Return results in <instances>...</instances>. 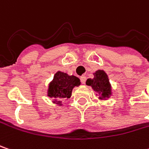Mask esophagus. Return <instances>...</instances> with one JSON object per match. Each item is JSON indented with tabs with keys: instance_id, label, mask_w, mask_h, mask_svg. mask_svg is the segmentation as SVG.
<instances>
[{
	"instance_id": "obj_1",
	"label": "esophagus",
	"mask_w": 149,
	"mask_h": 149,
	"mask_svg": "<svg viewBox=\"0 0 149 149\" xmlns=\"http://www.w3.org/2000/svg\"><path fill=\"white\" fill-rule=\"evenodd\" d=\"M86 77L85 75H82L81 77H80V81H81V83L82 84H85L86 83Z\"/></svg>"
}]
</instances>
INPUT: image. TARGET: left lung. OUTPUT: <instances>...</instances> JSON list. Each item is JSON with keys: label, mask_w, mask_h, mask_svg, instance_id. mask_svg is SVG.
<instances>
[{"label": "left lung", "mask_w": 149, "mask_h": 149, "mask_svg": "<svg viewBox=\"0 0 149 149\" xmlns=\"http://www.w3.org/2000/svg\"><path fill=\"white\" fill-rule=\"evenodd\" d=\"M92 79H87L86 84L90 86L98 95L100 100H107L112 95V87L106 71L98 70L93 73Z\"/></svg>", "instance_id": "obj_1"}]
</instances>
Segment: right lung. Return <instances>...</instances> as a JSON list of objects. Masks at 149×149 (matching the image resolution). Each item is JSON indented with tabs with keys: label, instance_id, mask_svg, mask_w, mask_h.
<instances>
[{
	"label": "right lung",
	"instance_id": "obj_1",
	"mask_svg": "<svg viewBox=\"0 0 149 149\" xmlns=\"http://www.w3.org/2000/svg\"><path fill=\"white\" fill-rule=\"evenodd\" d=\"M80 86V79L74 75H69L67 73L57 71L54 79L49 82L47 96L53 99L52 102L58 107L63 106V99L71 97L72 91L75 86Z\"/></svg>",
	"mask_w": 149,
	"mask_h": 149
}]
</instances>
